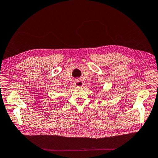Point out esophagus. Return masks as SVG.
<instances>
[{
	"label": "esophagus",
	"mask_w": 158,
	"mask_h": 158,
	"mask_svg": "<svg viewBox=\"0 0 158 158\" xmlns=\"http://www.w3.org/2000/svg\"><path fill=\"white\" fill-rule=\"evenodd\" d=\"M74 85L75 86L80 87V86H83L84 83L81 81V80H77V81H75L74 82Z\"/></svg>",
	"instance_id": "34e87169"
}]
</instances>
